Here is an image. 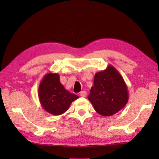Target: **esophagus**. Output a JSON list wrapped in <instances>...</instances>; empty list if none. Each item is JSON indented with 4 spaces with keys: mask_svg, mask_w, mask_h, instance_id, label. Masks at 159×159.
Instances as JSON below:
<instances>
[{
    "mask_svg": "<svg viewBox=\"0 0 159 159\" xmlns=\"http://www.w3.org/2000/svg\"><path fill=\"white\" fill-rule=\"evenodd\" d=\"M80 96L81 97H86L87 92H85V91H82V92H80Z\"/></svg>",
    "mask_w": 159,
    "mask_h": 159,
    "instance_id": "esophagus-1",
    "label": "esophagus"
}]
</instances>
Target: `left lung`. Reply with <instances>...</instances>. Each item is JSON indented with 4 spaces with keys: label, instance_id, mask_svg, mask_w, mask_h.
Here are the masks:
<instances>
[{
    "label": "left lung",
    "instance_id": "obj_1",
    "mask_svg": "<svg viewBox=\"0 0 159 159\" xmlns=\"http://www.w3.org/2000/svg\"><path fill=\"white\" fill-rule=\"evenodd\" d=\"M128 97L126 84L113 66L96 73L88 99L98 113L113 116L126 106Z\"/></svg>",
    "mask_w": 159,
    "mask_h": 159
}]
</instances>
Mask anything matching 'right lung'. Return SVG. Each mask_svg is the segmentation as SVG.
I'll return each instance as SVG.
<instances>
[{
    "instance_id": "add662e5",
    "label": "right lung",
    "mask_w": 159,
    "mask_h": 159,
    "mask_svg": "<svg viewBox=\"0 0 159 159\" xmlns=\"http://www.w3.org/2000/svg\"><path fill=\"white\" fill-rule=\"evenodd\" d=\"M59 79L57 73L46 74L38 89L39 100L43 109L55 116L65 113L71 103L79 98V96L65 89Z\"/></svg>"
}]
</instances>
